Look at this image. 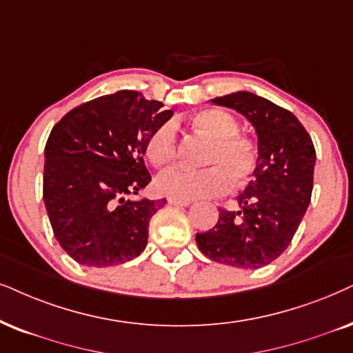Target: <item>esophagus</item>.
<instances>
[{"label":"esophagus","mask_w":353,"mask_h":353,"mask_svg":"<svg viewBox=\"0 0 353 353\" xmlns=\"http://www.w3.org/2000/svg\"><path fill=\"white\" fill-rule=\"evenodd\" d=\"M169 205H177V207H189L192 203L190 200H177V199H168Z\"/></svg>","instance_id":"esophagus-1"}]
</instances>
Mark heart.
<instances>
[{
	"instance_id": "obj_1",
	"label": "heart",
	"mask_w": 353,
	"mask_h": 353,
	"mask_svg": "<svg viewBox=\"0 0 353 353\" xmlns=\"http://www.w3.org/2000/svg\"><path fill=\"white\" fill-rule=\"evenodd\" d=\"M195 132L212 141L202 171L171 168L156 177L154 187L161 195L177 200H195L225 194L234 184H243L256 169V148L246 137L238 135V120L220 109H205L192 115ZM145 153L156 168H166L176 158V132L171 123H161L150 133Z\"/></svg>"
}]
</instances>
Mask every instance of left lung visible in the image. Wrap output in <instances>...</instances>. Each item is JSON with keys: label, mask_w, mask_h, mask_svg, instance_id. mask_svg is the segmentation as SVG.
Masks as SVG:
<instances>
[{"label": "left lung", "mask_w": 353, "mask_h": 353, "mask_svg": "<svg viewBox=\"0 0 353 353\" xmlns=\"http://www.w3.org/2000/svg\"><path fill=\"white\" fill-rule=\"evenodd\" d=\"M239 112L257 135V163L238 195V212L220 208L218 223L195 241L205 256L239 269H261L292 243L313 192L316 151L295 115L265 97L236 91L212 99Z\"/></svg>", "instance_id": "left-lung-1"}]
</instances>
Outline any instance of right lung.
Listing matches in <instances>:
<instances>
[{"label": "right lung", "instance_id": "obj_1", "mask_svg": "<svg viewBox=\"0 0 353 353\" xmlns=\"http://www.w3.org/2000/svg\"><path fill=\"white\" fill-rule=\"evenodd\" d=\"M174 110L117 91L74 107L43 150V203L53 234L81 265L109 267L145 251L151 216L166 199H133L150 184L145 143Z\"/></svg>", "mask_w": 353, "mask_h": 353}]
</instances>
